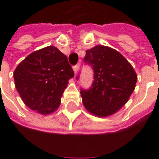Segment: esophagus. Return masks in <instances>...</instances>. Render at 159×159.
<instances>
[{
  "instance_id": "obj_1",
  "label": "esophagus",
  "mask_w": 159,
  "mask_h": 159,
  "mask_svg": "<svg viewBox=\"0 0 159 159\" xmlns=\"http://www.w3.org/2000/svg\"><path fill=\"white\" fill-rule=\"evenodd\" d=\"M79 70H80V64L73 66V70H74V73H75V75H77V73H78Z\"/></svg>"
}]
</instances>
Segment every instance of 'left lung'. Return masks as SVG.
<instances>
[{
  "instance_id": "obj_1",
  "label": "left lung",
  "mask_w": 159,
  "mask_h": 159,
  "mask_svg": "<svg viewBox=\"0 0 159 159\" xmlns=\"http://www.w3.org/2000/svg\"><path fill=\"white\" fill-rule=\"evenodd\" d=\"M85 62L93 67L95 80L90 89L80 92L83 105L99 118L115 114L127 102L135 89V70L119 51L102 45L88 49Z\"/></svg>"
}]
</instances>
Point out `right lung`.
Wrapping results in <instances>:
<instances>
[{
	"mask_svg": "<svg viewBox=\"0 0 159 159\" xmlns=\"http://www.w3.org/2000/svg\"><path fill=\"white\" fill-rule=\"evenodd\" d=\"M13 76L24 103L41 115H48L58 109L74 72L67 57L57 48L48 46L28 55Z\"/></svg>",
	"mask_w": 159,
	"mask_h": 159,
	"instance_id": "add662e5",
	"label": "right lung"
}]
</instances>
